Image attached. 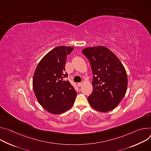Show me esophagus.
<instances>
[{
	"label": "esophagus",
	"instance_id": "1",
	"mask_svg": "<svg viewBox=\"0 0 151 151\" xmlns=\"http://www.w3.org/2000/svg\"><path fill=\"white\" fill-rule=\"evenodd\" d=\"M77 85H78V87H81V86L83 85V83H81H81H78Z\"/></svg>",
	"mask_w": 151,
	"mask_h": 151
}]
</instances>
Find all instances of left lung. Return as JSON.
Here are the masks:
<instances>
[{"label": "left lung", "instance_id": "1", "mask_svg": "<svg viewBox=\"0 0 151 151\" xmlns=\"http://www.w3.org/2000/svg\"><path fill=\"white\" fill-rule=\"evenodd\" d=\"M90 62L93 92L88 97L91 106L101 112L114 109L124 97L128 78L123 64L104 46L87 47L81 51Z\"/></svg>", "mask_w": 151, "mask_h": 151}]
</instances>
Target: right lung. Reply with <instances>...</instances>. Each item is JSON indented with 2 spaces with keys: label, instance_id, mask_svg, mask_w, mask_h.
Listing matches in <instances>:
<instances>
[{
  "label": "right lung",
  "instance_id": "add662e5",
  "mask_svg": "<svg viewBox=\"0 0 151 151\" xmlns=\"http://www.w3.org/2000/svg\"><path fill=\"white\" fill-rule=\"evenodd\" d=\"M74 47L59 46L47 53L38 63L33 74V91L40 105L50 113L59 114L74 104L77 92L65 72L67 55Z\"/></svg>",
  "mask_w": 151,
  "mask_h": 151
}]
</instances>
